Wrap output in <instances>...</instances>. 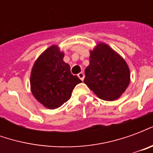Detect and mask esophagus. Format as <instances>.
<instances>
[{
	"mask_svg": "<svg viewBox=\"0 0 153 153\" xmlns=\"http://www.w3.org/2000/svg\"><path fill=\"white\" fill-rule=\"evenodd\" d=\"M78 77H79L80 79L83 81V79H84V74H83V72H80V73L79 74H78Z\"/></svg>",
	"mask_w": 153,
	"mask_h": 153,
	"instance_id": "1",
	"label": "esophagus"
}]
</instances>
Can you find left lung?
Masks as SVG:
<instances>
[{
    "instance_id": "obj_1",
    "label": "left lung",
    "mask_w": 153,
    "mask_h": 153,
    "mask_svg": "<svg viewBox=\"0 0 153 153\" xmlns=\"http://www.w3.org/2000/svg\"><path fill=\"white\" fill-rule=\"evenodd\" d=\"M83 81L99 98L114 101L128 88L129 69L117 52L100 42L90 51L89 65L85 69Z\"/></svg>"
}]
</instances>
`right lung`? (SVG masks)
Here are the masks:
<instances>
[{
  "mask_svg": "<svg viewBox=\"0 0 153 153\" xmlns=\"http://www.w3.org/2000/svg\"><path fill=\"white\" fill-rule=\"evenodd\" d=\"M64 52L56 45L48 47L36 60L30 75L31 92L45 107L56 109L70 99L72 91L82 81L70 72L63 60Z\"/></svg>",
  "mask_w": 153,
  "mask_h": 153,
  "instance_id": "1",
  "label": "right lung"
}]
</instances>
